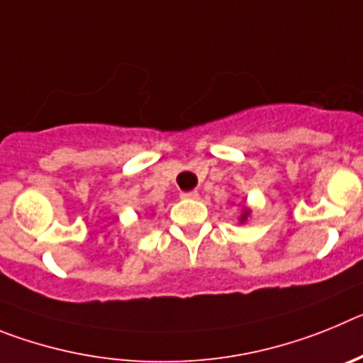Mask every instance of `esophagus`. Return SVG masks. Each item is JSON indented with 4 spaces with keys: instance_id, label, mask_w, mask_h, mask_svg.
Masks as SVG:
<instances>
[{
    "instance_id": "34e87169",
    "label": "esophagus",
    "mask_w": 363,
    "mask_h": 363,
    "mask_svg": "<svg viewBox=\"0 0 363 363\" xmlns=\"http://www.w3.org/2000/svg\"><path fill=\"white\" fill-rule=\"evenodd\" d=\"M179 196L184 198V200H196V198L200 196V194H198L196 191H189V192H182Z\"/></svg>"
}]
</instances>
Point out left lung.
<instances>
[{
    "instance_id": "8db88e82",
    "label": "left lung",
    "mask_w": 363,
    "mask_h": 363,
    "mask_svg": "<svg viewBox=\"0 0 363 363\" xmlns=\"http://www.w3.org/2000/svg\"><path fill=\"white\" fill-rule=\"evenodd\" d=\"M251 216V211L249 209H243V214L240 216V223H243V221H247V218Z\"/></svg>"
}]
</instances>
